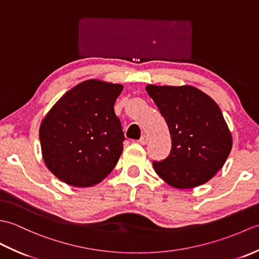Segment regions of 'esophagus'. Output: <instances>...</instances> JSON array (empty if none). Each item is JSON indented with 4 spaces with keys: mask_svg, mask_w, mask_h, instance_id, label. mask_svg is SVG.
Here are the masks:
<instances>
[{
    "mask_svg": "<svg viewBox=\"0 0 259 259\" xmlns=\"http://www.w3.org/2000/svg\"><path fill=\"white\" fill-rule=\"evenodd\" d=\"M148 142V137L146 136V135H144L141 137V138L139 139V144H141V145H146Z\"/></svg>",
    "mask_w": 259,
    "mask_h": 259,
    "instance_id": "esophagus-1",
    "label": "esophagus"
}]
</instances>
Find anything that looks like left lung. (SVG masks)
Segmentation results:
<instances>
[{
    "label": "left lung",
    "mask_w": 259,
    "mask_h": 259,
    "mask_svg": "<svg viewBox=\"0 0 259 259\" xmlns=\"http://www.w3.org/2000/svg\"><path fill=\"white\" fill-rule=\"evenodd\" d=\"M168 124L171 150L153 161L160 178L175 188L189 189L211 179L222 169L233 139L222 110L206 93L190 85H147Z\"/></svg>",
    "instance_id": "obj_1"
}]
</instances>
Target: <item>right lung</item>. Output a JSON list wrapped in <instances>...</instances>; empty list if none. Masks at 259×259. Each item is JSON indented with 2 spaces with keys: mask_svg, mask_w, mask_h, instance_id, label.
<instances>
[{
  "mask_svg": "<svg viewBox=\"0 0 259 259\" xmlns=\"http://www.w3.org/2000/svg\"><path fill=\"white\" fill-rule=\"evenodd\" d=\"M121 84L81 82L54 104L40 126L42 155L63 183L91 187L112 171L123 150L124 135L113 106Z\"/></svg>",
  "mask_w": 259,
  "mask_h": 259,
  "instance_id": "obj_1",
  "label": "right lung"
}]
</instances>
